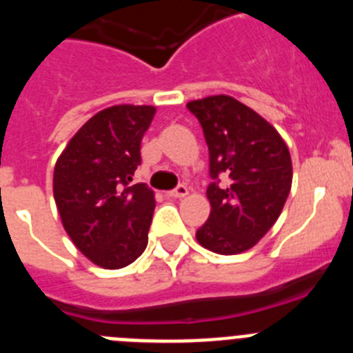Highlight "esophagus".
Returning a JSON list of instances; mask_svg holds the SVG:
<instances>
[{"mask_svg": "<svg viewBox=\"0 0 353 353\" xmlns=\"http://www.w3.org/2000/svg\"><path fill=\"white\" fill-rule=\"evenodd\" d=\"M187 194H189V189H187L185 185H179L176 189H173V191L168 192V196H170V198H185Z\"/></svg>", "mask_w": 353, "mask_h": 353, "instance_id": "34e87169", "label": "esophagus"}]
</instances>
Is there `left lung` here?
Wrapping results in <instances>:
<instances>
[{
  "label": "left lung",
  "instance_id": "obj_1",
  "mask_svg": "<svg viewBox=\"0 0 353 353\" xmlns=\"http://www.w3.org/2000/svg\"><path fill=\"white\" fill-rule=\"evenodd\" d=\"M203 127L210 154L208 221L196 232L199 245L217 254L254 248L281 215L292 189V157L281 134L263 117L230 95L187 102Z\"/></svg>",
  "mask_w": 353,
  "mask_h": 353
}]
</instances>
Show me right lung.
<instances>
[{
  "label": "right lung",
  "mask_w": 353,
  "mask_h": 353,
  "mask_svg": "<svg viewBox=\"0 0 353 353\" xmlns=\"http://www.w3.org/2000/svg\"><path fill=\"white\" fill-rule=\"evenodd\" d=\"M154 105L120 104L93 114L67 143L52 174L61 224L97 267L123 269L148 244L155 192L132 182Z\"/></svg>",
  "instance_id": "obj_1"
}]
</instances>
